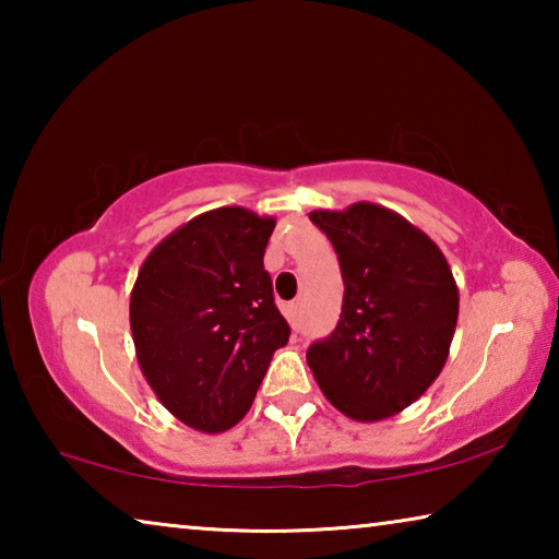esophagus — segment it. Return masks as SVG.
I'll return each instance as SVG.
<instances>
[{
  "label": "esophagus",
  "instance_id": "34e87169",
  "mask_svg": "<svg viewBox=\"0 0 559 559\" xmlns=\"http://www.w3.org/2000/svg\"><path fill=\"white\" fill-rule=\"evenodd\" d=\"M286 318L293 330L300 328V306L298 302H290V306H286Z\"/></svg>",
  "mask_w": 559,
  "mask_h": 559
}]
</instances>
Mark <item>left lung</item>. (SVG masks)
<instances>
[{
  "label": "left lung",
  "instance_id": "left-lung-1",
  "mask_svg": "<svg viewBox=\"0 0 559 559\" xmlns=\"http://www.w3.org/2000/svg\"><path fill=\"white\" fill-rule=\"evenodd\" d=\"M337 253L343 313L308 347V367L335 409L380 421L429 390L449 357L459 288L441 249L392 210L357 202L310 212Z\"/></svg>",
  "mask_w": 559,
  "mask_h": 559
}]
</instances>
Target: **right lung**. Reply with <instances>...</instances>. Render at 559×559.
Listing matches in <instances>:
<instances>
[{"label":"right lung","instance_id":"1","mask_svg":"<svg viewBox=\"0 0 559 559\" xmlns=\"http://www.w3.org/2000/svg\"><path fill=\"white\" fill-rule=\"evenodd\" d=\"M273 226L243 206L204 212L150 251L132 286L140 370L165 409L197 431L239 424L288 343L263 269Z\"/></svg>","mask_w":559,"mask_h":559}]
</instances>
